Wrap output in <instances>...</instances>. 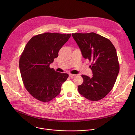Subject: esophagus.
<instances>
[{"label": "esophagus", "mask_w": 135, "mask_h": 135, "mask_svg": "<svg viewBox=\"0 0 135 135\" xmlns=\"http://www.w3.org/2000/svg\"><path fill=\"white\" fill-rule=\"evenodd\" d=\"M69 77L70 78H73L74 76H76V75H74V74H70L69 75Z\"/></svg>", "instance_id": "esophagus-1"}]
</instances>
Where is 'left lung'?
Listing matches in <instances>:
<instances>
[{
	"label": "left lung",
	"instance_id": "8db88e82",
	"mask_svg": "<svg viewBox=\"0 0 135 135\" xmlns=\"http://www.w3.org/2000/svg\"><path fill=\"white\" fill-rule=\"evenodd\" d=\"M90 66L92 77L82 75L83 83L78 86L79 93L91 101H98L112 90L119 72V64L114 46L107 38L94 32L72 33Z\"/></svg>",
	"mask_w": 135,
	"mask_h": 135
}]
</instances>
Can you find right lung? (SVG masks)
<instances>
[{
    "label": "right lung",
    "mask_w": 135,
    "mask_h": 135,
    "mask_svg": "<svg viewBox=\"0 0 135 135\" xmlns=\"http://www.w3.org/2000/svg\"><path fill=\"white\" fill-rule=\"evenodd\" d=\"M71 34L46 32L32 37L20 56L19 68L24 85L36 99L48 102L58 95L68 74L50 67Z\"/></svg>",
    "instance_id": "add662e5"
}]
</instances>
